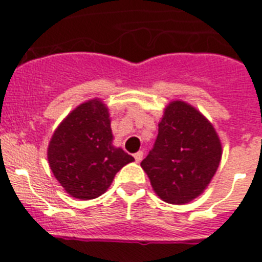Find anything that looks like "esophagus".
Masks as SVG:
<instances>
[{
	"label": "esophagus",
	"mask_w": 262,
	"mask_h": 262,
	"mask_svg": "<svg viewBox=\"0 0 262 262\" xmlns=\"http://www.w3.org/2000/svg\"><path fill=\"white\" fill-rule=\"evenodd\" d=\"M134 157H135L136 163H140V161H142V160H143V151L136 152V154L134 155Z\"/></svg>",
	"instance_id": "esophagus-1"
}]
</instances>
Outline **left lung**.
I'll return each instance as SVG.
<instances>
[{
    "mask_svg": "<svg viewBox=\"0 0 262 262\" xmlns=\"http://www.w3.org/2000/svg\"><path fill=\"white\" fill-rule=\"evenodd\" d=\"M222 154V142L211 122L190 103L174 99L164 108L154 149L140 166L159 198L185 205L209 186Z\"/></svg>",
    "mask_w": 262,
    "mask_h": 262,
    "instance_id": "obj_1",
    "label": "left lung"
}]
</instances>
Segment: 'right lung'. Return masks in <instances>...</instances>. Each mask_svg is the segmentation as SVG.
I'll return each mask as SVG.
<instances>
[{
    "instance_id": "1",
    "label": "right lung",
    "mask_w": 262,
    "mask_h": 262,
    "mask_svg": "<svg viewBox=\"0 0 262 262\" xmlns=\"http://www.w3.org/2000/svg\"><path fill=\"white\" fill-rule=\"evenodd\" d=\"M108 107L102 99L81 103L61 120L47 149L53 176L71 196L81 201L102 195L120 169L134 157L113 144Z\"/></svg>"
}]
</instances>
